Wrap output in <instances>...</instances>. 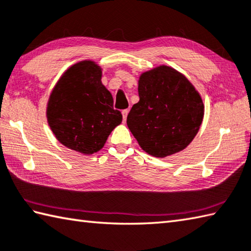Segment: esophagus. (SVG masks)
<instances>
[{
  "mask_svg": "<svg viewBox=\"0 0 251 251\" xmlns=\"http://www.w3.org/2000/svg\"><path fill=\"white\" fill-rule=\"evenodd\" d=\"M127 113H129V109H125V110H122V117H124V121H126Z\"/></svg>",
  "mask_w": 251,
  "mask_h": 251,
  "instance_id": "obj_1",
  "label": "esophagus"
}]
</instances>
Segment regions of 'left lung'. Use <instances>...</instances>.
<instances>
[{
  "label": "left lung",
  "mask_w": 251,
  "mask_h": 251,
  "mask_svg": "<svg viewBox=\"0 0 251 251\" xmlns=\"http://www.w3.org/2000/svg\"><path fill=\"white\" fill-rule=\"evenodd\" d=\"M139 102L126 118L134 138L146 153L165 157L190 144L203 119L202 99L192 84L166 65L141 75Z\"/></svg>",
  "instance_id": "left-lung-1"
}]
</instances>
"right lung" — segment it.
<instances>
[{"label": "right lung", "mask_w": 251, "mask_h": 251, "mask_svg": "<svg viewBox=\"0 0 251 251\" xmlns=\"http://www.w3.org/2000/svg\"><path fill=\"white\" fill-rule=\"evenodd\" d=\"M100 79L101 70L95 63L79 62L63 74L48 102L47 117L55 138L84 154L98 152L122 121Z\"/></svg>", "instance_id": "add662e5"}]
</instances>
